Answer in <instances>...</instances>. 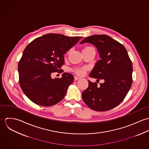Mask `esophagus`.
<instances>
[{
  "mask_svg": "<svg viewBox=\"0 0 149 149\" xmlns=\"http://www.w3.org/2000/svg\"><path fill=\"white\" fill-rule=\"evenodd\" d=\"M81 78L80 77H78V76H74V80L75 81H76V80H79V79H80Z\"/></svg>",
  "mask_w": 149,
  "mask_h": 149,
  "instance_id": "obj_1",
  "label": "esophagus"
}]
</instances>
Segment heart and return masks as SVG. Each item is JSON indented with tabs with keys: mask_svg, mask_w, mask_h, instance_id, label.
<instances>
[{
	"mask_svg": "<svg viewBox=\"0 0 149 149\" xmlns=\"http://www.w3.org/2000/svg\"><path fill=\"white\" fill-rule=\"evenodd\" d=\"M89 47H85V48H89ZM75 72H76V73H77L78 74L82 75V74H83L84 73V69L83 68L77 69H76Z\"/></svg>",
	"mask_w": 149,
	"mask_h": 149,
	"instance_id": "b5f03b06",
	"label": "heart"
}]
</instances>
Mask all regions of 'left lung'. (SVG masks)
<instances>
[{"label": "left lung", "mask_w": 149, "mask_h": 149, "mask_svg": "<svg viewBox=\"0 0 149 149\" xmlns=\"http://www.w3.org/2000/svg\"><path fill=\"white\" fill-rule=\"evenodd\" d=\"M94 45L100 60L95 65L89 76L103 79L97 84L88 81V87L82 93L83 100L91 109L106 111L118 106L125 98L132 83V64L126 49L106 35H93L80 43Z\"/></svg>", "instance_id": "1"}]
</instances>
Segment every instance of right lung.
I'll return each mask as SVG.
<instances>
[{"label": "right lung", "instance_id": "obj_1", "mask_svg": "<svg viewBox=\"0 0 149 149\" xmlns=\"http://www.w3.org/2000/svg\"><path fill=\"white\" fill-rule=\"evenodd\" d=\"M82 38L47 34L26 47L18 67L22 90L31 101L49 107L64 99L73 76L64 73L61 79H53L51 74L59 70L64 64V54Z\"/></svg>", "mask_w": 149, "mask_h": 149}]
</instances>
